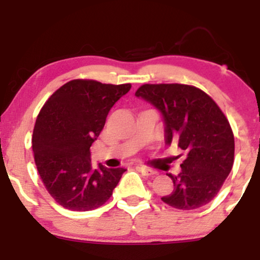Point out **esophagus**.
I'll return each mask as SVG.
<instances>
[{
  "instance_id": "34e87169",
  "label": "esophagus",
  "mask_w": 260,
  "mask_h": 260,
  "mask_svg": "<svg viewBox=\"0 0 260 260\" xmlns=\"http://www.w3.org/2000/svg\"><path fill=\"white\" fill-rule=\"evenodd\" d=\"M138 170H139V171L142 172V174L144 175V176H154L155 174H156V172H155L154 170L148 169V168H143V166H139Z\"/></svg>"
}]
</instances>
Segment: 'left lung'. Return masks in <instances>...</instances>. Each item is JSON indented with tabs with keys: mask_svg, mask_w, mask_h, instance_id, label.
Listing matches in <instances>:
<instances>
[{
	"mask_svg": "<svg viewBox=\"0 0 260 260\" xmlns=\"http://www.w3.org/2000/svg\"><path fill=\"white\" fill-rule=\"evenodd\" d=\"M136 96L149 101L165 122L166 144L186 153L180 175L169 174L171 194L161 201L193 210L215 198L234 166L235 138L228 118L210 96L187 84H143Z\"/></svg>",
	"mask_w": 260,
	"mask_h": 260,
	"instance_id": "left-lung-1",
	"label": "left lung"
}]
</instances>
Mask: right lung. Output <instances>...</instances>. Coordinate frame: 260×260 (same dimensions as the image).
<instances>
[{
	"label": "right lung",
	"instance_id": "1",
	"mask_svg": "<svg viewBox=\"0 0 260 260\" xmlns=\"http://www.w3.org/2000/svg\"><path fill=\"white\" fill-rule=\"evenodd\" d=\"M131 86L73 79L41 107L31 139L35 165L47 192L63 208L89 211L101 207L126 171L101 164L92 168L90 147L107 113Z\"/></svg>",
	"mask_w": 260,
	"mask_h": 260
}]
</instances>
